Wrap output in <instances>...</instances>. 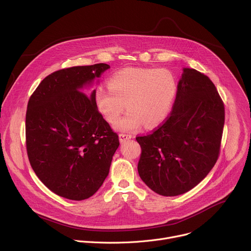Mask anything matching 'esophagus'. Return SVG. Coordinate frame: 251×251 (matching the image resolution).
<instances>
[{
	"instance_id": "34e87169",
	"label": "esophagus",
	"mask_w": 251,
	"mask_h": 251,
	"mask_svg": "<svg viewBox=\"0 0 251 251\" xmlns=\"http://www.w3.org/2000/svg\"><path fill=\"white\" fill-rule=\"evenodd\" d=\"M131 138H132V136L129 134H119V140L121 143H125L126 141L130 140Z\"/></svg>"
}]
</instances>
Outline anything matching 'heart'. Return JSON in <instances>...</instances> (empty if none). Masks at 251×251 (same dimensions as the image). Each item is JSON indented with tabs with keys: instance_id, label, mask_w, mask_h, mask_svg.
<instances>
[{
	"instance_id": "heart-1",
	"label": "heart",
	"mask_w": 251,
	"mask_h": 251,
	"mask_svg": "<svg viewBox=\"0 0 251 251\" xmlns=\"http://www.w3.org/2000/svg\"><path fill=\"white\" fill-rule=\"evenodd\" d=\"M109 88L97 87L94 92L99 112L114 123L125 109L128 112L115 123L121 132H134L145 124L154 127L169 115L176 94V81L165 68L128 67L113 74Z\"/></svg>"
}]
</instances>
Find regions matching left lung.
Masks as SVG:
<instances>
[{
  "label": "left lung",
  "instance_id": "left-lung-1",
  "mask_svg": "<svg viewBox=\"0 0 251 251\" xmlns=\"http://www.w3.org/2000/svg\"><path fill=\"white\" fill-rule=\"evenodd\" d=\"M225 125V106L212 81L183 68L173 110L153 133L137 137L138 173L153 192L175 197L200 184L216 164Z\"/></svg>",
  "mask_w": 251,
  "mask_h": 251
}]
</instances>
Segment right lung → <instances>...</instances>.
I'll return each mask as SVG.
<instances>
[{"mask_svg": "<svg viewBox=\"0 0 251 251\" xmlns=\"http://www.w3.org/2000/svg\"><path fill=\"white\" fill-rule=\"evenodd\" d=\"M108 68V64L97 63L57 70L28 100V160L45 186L59 197L86 200L109 174L119 147L118 135L99 113L95 89L85 91Z\"/></svg>", "mask_w": 251, "mask_h": 251, "instance_id": "obj_1", "label": "right lung"}]
</instances>
